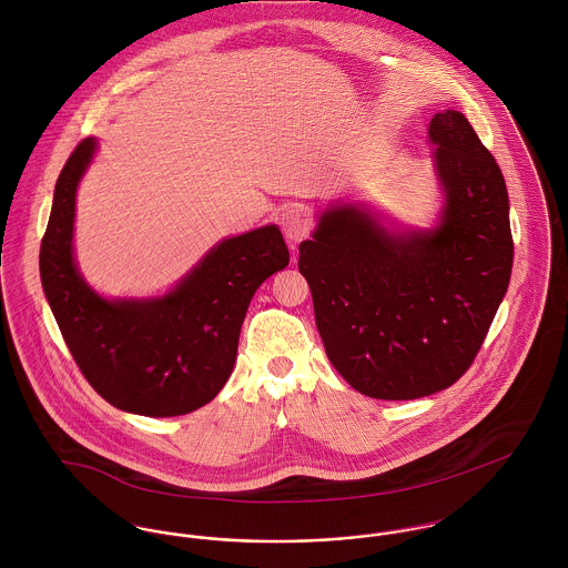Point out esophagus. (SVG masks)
<instances>
[{
  "label": "esophagus",
  "instance_id": "1",
  "mask_svg": "<svg viewBox=\"0 0 568 568\" xmlns=\"http://www.w3.org/2000/svg\"><path fill=\"white\" fill-rule=\"evenodd\" d=\"M280 225H282L288 243H300L311 232V214L302 205L288 207V210H284V214L280 219Z\"/></svg>",
  "mask_w": 568,
  "mask_h": 568
}]
</instances>
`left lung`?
I'll return each instance as SVG.
<instances>
[{
  "label": "left lung",
  "mask_w": 568,
  "mask_h": 568,
  "mask_svg": "<svg viewBox=\"0 0 568 568\" xmlns=\"http://www.w3.org/2000/svg\"><path fill=\"white\" fill-rule=\"evenodd\" d=\"M446 203L437 227L389 232L365 207L322 214L300 244L334 369L363 396L415 400L473 365L507 293L514 241L503 172L464 113L428 126Z\"/></svg>",
  "instance_id": "obj_1"
}]
</instances>
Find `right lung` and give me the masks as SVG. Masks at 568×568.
Listing matches in <instances>:
<instances>
[{"instance_id":"1","label":"right lung","mask_w":568,"mask_h":568,"mask_svg":"<svg viewBox=\"0 0 568 568\" xmlns=\"http://www.w3.org/2000/svg\"><path fill=\"white\" fill-rule=\"evenodd\" d=\"M87 138L63 165L41 241V284L87 383L115 408L172 417L207 405L232 376L248 302L291 255L275 225L216 244L168 295L102 300L74 262L77 187Z\"/></svg>"}]
</instances>
